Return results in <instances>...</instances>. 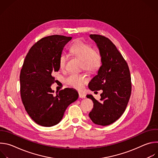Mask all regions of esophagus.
Here are the masks:
<instances>
[{"mask_svg":"<svg viewBox=\"0 0 158 158\" xmlns=\"http://www.w3.org/2000/svg\"><path fill=\"white\" fill-rule=\"evenodd\" d=\"M79 97L80 98L83 99V98H85V96L84 94H82V93H79Z\"/></svg>","mask_w":158,"mask_h":158,"instance_id":"34e87169","label":"esophagus"}]
</instances>
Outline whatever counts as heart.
Segmentation results:
<instances>
[{"instance_id":"obj_1","label":"heart","mask_w":158,"mask_h":158,"mask_svg":"<svg viewBox=\"0 0 158 158\" xmlns=\"http://www.w3.org/2000/svg\"><path fill=\"white\" fill-rule=\"evenodd\" d=\"M71 52L76 57L82 60V68L90 73H96L102 65V57L101 52L81 40L75 42L71 48ZM67 56L65 54L60 56L59 65L60 69H64L65 67ZM88 82L87 77L83 74H71L65 79L67 85L76 89H81Z\"/></svg>"}]
</instances>
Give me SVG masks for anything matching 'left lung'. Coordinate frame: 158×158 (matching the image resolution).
Masks as SVG:
<instances>
[{"mask_svg": "<svg viewBox=\"0 0 158 158\" xmlns=\"http://www.w3.org/2000/svg\"><path fill=\"white\" fill-rule=\"evenodd\" d=\"M102 57V65L89 84L93 91L102 90L100 101L92 95L94 107L89 118L98 125L108 126L117 121L124 113L131 94V78L126 61L115 45L108 38L91 34Z\"/></svg>", "mask_w": 158, "mask_h": 158, "instance_id": "8db88e82", "label": "left lung"}]
</instances>
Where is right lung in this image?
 <instances>
[{
  "label": "right lung",
  "mask_w": 158,
  "mask_h": 158,
  "mask_svg": "<svg viewBox=\"0 0 158 158\" xmlns=\"http://www.w3.org/2000/svg\"><path fill=\"white\" fill-rule=\"evenodd\" d=\"M71 37L53 35L37 41L29 51L20 74V96L32 119L37 124L51 127L62 119L64 112L76 101L78 93L65 88L54 95L51 86L53 74L59 70V60Z\"/></svg>",
  "instance_id": "add662e5"
}]
</instances>
